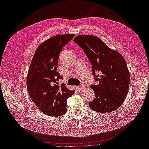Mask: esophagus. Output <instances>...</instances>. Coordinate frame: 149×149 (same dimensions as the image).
I'll return each instance as SVG.
<instances>
[{
    "mask_svg": "<svg viewBox=\"0 0 149 149\" xmlns=\"http://www.w3.org/2000/svg\"><path fill=\"white\" fill-rule=\"evenodd\" d=\"M84 88V84H80L79 86H78L77 87V89H78V90H82V89H83Z\"/></svg>",
    "mask_w": 149,
    "mask_h": 149,
    "instance_id": "34e87169",
    "label": "esophagus"
}]
</instances>
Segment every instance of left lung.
<instances>
[{"mask_svg": "<svg viewBox=\"0 0 149 149\" xmlns=\"http://www.w3.org/2000/svg\"><path fill=\"white\" fill-rule=\"evenodd\" d=\"M74 42L81 48L92 65L97 85H92L95 97L89 102L94 111L108 113L119 108L127 96L130 74L123 56L93 35H81ZM95 72L99 74H94Z\"/></svg>", "mask_w": 149, "mask_h": 149, "instance_id": "8db88e82", "label": "left lung"}]
</instances>
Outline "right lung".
I'll return each mask as SVG.
<instances>
[{
    "mask_svg": "<svg viewBox=\"0 0 149 149\" xmlns=\"http://www.w3.org/2000/svg\"><path fill=\"white\" fill-rule=\"evenodd\" d=\"M74 36L58 35L42 43L36 49L29 67L26 78L29 96L38 109L49 116L65 114L67 99L74 93L64 84L58 85L63 77L57 72L60 53Z\"/></svg>",
    "mask_w": 149,
    "mask_h": 149,
    "instance_id": "add662e5",
    "label": "right lung"
}]
</instances>
